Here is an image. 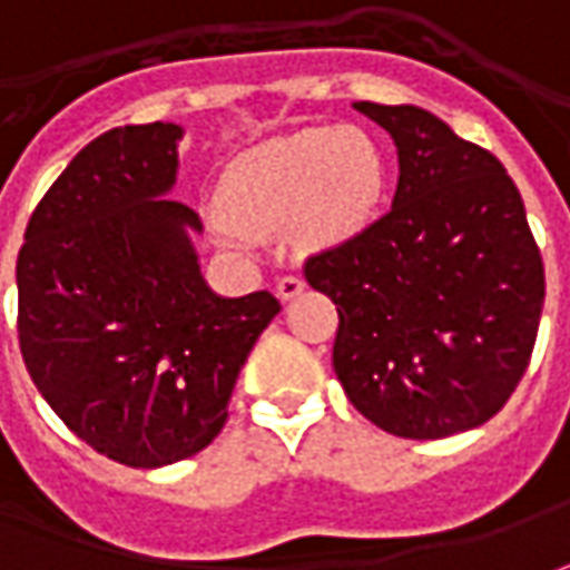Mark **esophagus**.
<instances>
[{
    "instance_id": "obj_1",
    "label": "esophagus",
    "mask_w": 570,
    "mask_h": 570,
    "mask_svg": "<svg viewBox=\"0 0 570 570\" xmlns=\"http://www.w3.org/2000/svg\"><path fill=\"white\" fill-rule=\"evenodd\" d=\"M302 289H305V284H302V277H296V274H286V277H281L277 281V299H296Z\"/></svg>"
}]
</instances>
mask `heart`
Instances as JSON below:
<instances>
[{
	"instance_id": "b5f03b06",
	"label": "heart",
	"mask_w": 570,
	"mask_h": 570,
	"mask_svg": "<svg viewBox=\"0 0 570 570\" xmlns=\"http://www.w3.org/2000/svg\"><path fill=\"white\" fill-rule=\"evenodd\" d=\"M383 193L377 142L355 127H305L236 155L218 193V243L243 253L249 236L289 227L302 249L355 236Z\"/></svg>"
}]
</instances>
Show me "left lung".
I'll use <instances>...</instances> for the list:
<instances>
[{"instance_id":"1","label":"left lung","mask_w":570,"mask_h":570,"mask_svg":"<svg viewBox=\"0 0 570 570\" xmlns=\"http://www.w3.org/2000/svg\"><path fill=\"white\" fill-rule=\"evenodd\" d=\"M355 108L399 153L393 208L305 262L340 315L334 371L381 431L440 440L480 428L524 377L543 258L497 155L417 106Z\"/></svg>"}]
</instances>
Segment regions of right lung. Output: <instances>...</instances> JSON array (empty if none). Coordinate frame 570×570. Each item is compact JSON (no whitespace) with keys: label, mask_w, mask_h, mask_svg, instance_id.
<instances>
[{"label":"right lung","mask_w":570,"mask_h":570,"mask_svg":"<svg viewBox=\"0 0 570 570\" xmlns=\"http://www.w3.org/2000/svg\"><path fill=\"white\" fill-rule=\"evenodd\" d=\"M180 124L115 127L73 155L27 220L18 340L42 399L96 452L161 468L203 452L255 340L268 289L212 293L199 215L165 199Z\"/></svg>","instance_id":"obj_1"}]
</instances>
